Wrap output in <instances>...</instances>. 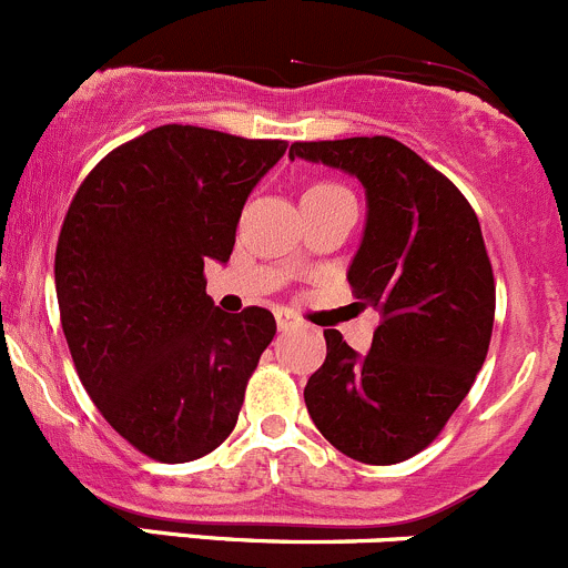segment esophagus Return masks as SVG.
Returning a JSON list of instances; mask_svg holds the SVG:
<instances>
[{
  "mask_svg": "<svg viewBox=\"0 0 568 568\" xmlns=\"http://www.w3.org/2000/svg\"><path fill=\"white\" fill-rule=\"evenodd\" d=\"M276 325H278V331H290V328H295L297 320L292 317L290 312H278L276 314Z\"/></svg>",
  "mask_w": 568,
  "mask_h": 568,
  "instance_id": "esophagus-1",
  "label": "esophagus"
}]
</instances>
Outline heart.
Segmentation results:
<instances>
[{"label":"heart","mask_w":568,"mask_h":568,"mask_svg":"<svg viewBox=\"0 0 568 568\" xmlns=\"http://www.w3.org/2000/svg\"><path fill=\"white\" fill-rule=\"evenodd\" d=\"M331 187H336V184H314L312 190H331Z\"/></svg>","instance_id":"heart-1"}]
</instances>
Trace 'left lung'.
Instances as JSON below:
<instances>
[{"mask_svg":"<svg viewBox=\"0 0 568 568\" xmlns=\"http://www.w3.org/2000/svg\"><path fill=\"white\" fill-rule=\"evenodd\" d=\"M290 160L362 182L367 221L347 282L384 317L364 356L325 331V362L303 389L308 417L353 462H406L439 436L486 362L494 273L480 223L450 179L392 138L292 143Z\"/></svg>","mask_w":568,"mask_h":568,"instance_id":"obj_1","label":"left lung"}]
</instances>
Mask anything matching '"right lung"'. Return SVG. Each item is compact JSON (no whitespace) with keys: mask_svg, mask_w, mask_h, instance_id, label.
<instances>
[{"mask_svg":"<svg viewBox=\"0 0 568 568\" xmlns=\"http://www.w3.org/2000/svg\"><path fill=\"white\" fill-rule=\"evenodd\" d=\"M284 151L168 123L106 154L71 201L54 254L65 342L95 408L154 462H193L232 434L276 336L267 308L221 312L204 265H226Z\"/></svg>","mask_w":568,"mask_h":568,"instance_id":"1","label":"right lung"}]
</instances>
